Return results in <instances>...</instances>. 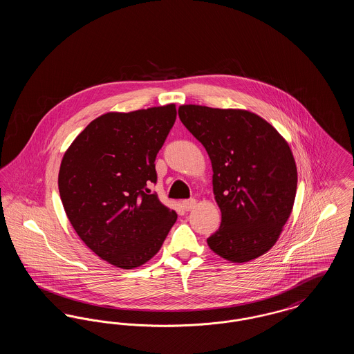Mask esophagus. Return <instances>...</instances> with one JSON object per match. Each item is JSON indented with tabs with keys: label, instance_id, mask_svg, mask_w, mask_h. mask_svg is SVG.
I'll return each mask as SVG.
<instances>
[{
	"label": "esophagus",
	"instance_id": "34e87169",
	"mask_svg": "<svg viewBox=\"0 0 354 354\" xmlns=\"http://www.w3.org/2000/svg\"><path fill=\"white\" fill-rule=\"evenodd\" d=\"M182 204H183L185 211H191L196 205V199H187V201H183Z\"/></svg>",
	"mask_w": 354,
	"mask_h": 354
}]
</instances>
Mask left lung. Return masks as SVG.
Listing matches in <instances>:
<instances>
[{
    "label": "left lung",
    "mask_w": 354,
    "mask_h": 354,
    "mask_svg": "<svg viewBox=\"0 0 354 354\" xmlns=\"http://www.w3.org/2000/svg\"><path fill=\"white\" fill-rule=\"evenodd\" d=\"M178 113L212 165L221 224L207 239L209 248L232 263L268 252L290 216L297 188L286 139L247 110L182 104Z\"/></svg>",
    "instance_id": "left-lung-1"
}]
</instances>
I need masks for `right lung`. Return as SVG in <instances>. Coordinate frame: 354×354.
Instances as JSON below:
<instances>
[{"label":"right lung","instance_id":"right-lung-1","mask_svg":"<svg viewBox=\"0 0 354 354\" xmlns=\"http://www.w3.org/2000/svg\"><path fill=\"white\" fill-rule=\"evenodd\" d=\"M175 119L174 103L103 114L62 158L58 188L73 228L118 268L147 263L178 218L149 188L156 183L155 158Z\"/></svg>","mask_w":354,"mask_h":354}]
</instances>
